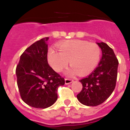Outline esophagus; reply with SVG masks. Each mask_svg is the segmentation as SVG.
Listing matches in <instances>:
<instances>
[{"instance_id":"esophagus-1","label":"esophagus","mask_w":130,"mask_h":130,"mask_svg":"<svg viewBox=\"0 0 130 130\" xmlns=\"http://www.w3.org/2000/svg\"><path fill=\"white\" fill-rule=\"evenodd\" d=\"M73 80L72 79H67V78H66L65 79V84L66 85H68V84H70L71 83L73 82Z\"/></svg>"}]
</instances>
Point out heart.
Here are the masks:
<instances>
[{
  "instance_id": "b5f03b06",
  "label": "heart",
  "mask_w": 130,
  "mask_h": 130,
  "mask_svg": "<svg viewBox=\"0 0 130 130\" xmlns=\"http://www.w3.org/2000/svg\"><path fill=\"white\" fill-rule=\"evenodd\" d=\"M60 52L50 49L48 52V61L56 72H61L70 61L71 68L68 75L77 73L87 75L92 72L99 64L101 57L100 48L95 43L79 40H68L58 45Z\"/></svg>"
}]
</instances>
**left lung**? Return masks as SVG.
I'll return each instance as SVG.
<instances>
[{"mask_svg": "<svg viewBox=\"0 0 130 130\" xmlns=\"http://www.w3.org/2000/svg\"><path fill=\"white\" fill-rule=\"evenodd\" d=\"M102 51L98 66L87 77L80 80L82 90L77 95L78 100L87 106L104 103L114 90L119 61L114 51L107 43H97Z\"/></svg>", "mask_w": 130, "mask_h": 130, "instance_id": "8db88e82", "label": "left lung"}]
</instances>
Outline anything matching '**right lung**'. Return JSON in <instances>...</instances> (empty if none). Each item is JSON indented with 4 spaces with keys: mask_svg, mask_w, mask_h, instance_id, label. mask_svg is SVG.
Returning <instances> with one entry per match:
<instances>
[{
    "mask_svg": "<svg viewBox=\"0 0 130 130\" xmlns=\"http://www.w3.org/2000/svg\"><path fill=\"white\" fill-rule=\"evenodd\" d=\"M48 40L43 38L28 47L21 55L15 70L21 99L38 109L51 106L58 98V87L65 83L48 64Z\"/></svg>",
    "mask_w": 130,
    "mask_h": 130,
    "instance_id": "add662e5",
    "label": "right lung"
}]
</instances>
